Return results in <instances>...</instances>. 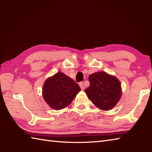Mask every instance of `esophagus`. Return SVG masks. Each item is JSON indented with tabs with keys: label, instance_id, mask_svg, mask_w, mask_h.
Here are the masks:
<instances>
[{
	"label": "esophagus",
	"instance_id": "obj_1",
	"mask_svg": "<svg viewBox=\"0 0 152 152\" xmlns=\"http://www.w3.org/2000/svg\"><path fill=\"white\" fill-rule=\"evenodd\" d=\"M79 85H80V88H81V89H82V90H84V89H85V87H84V86H83V82H80V83H79Z\"/></svg>",
	"mask_w": 152,
	"mask_h": 152
}]
</instances>
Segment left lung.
Instances as JSON below:
<instances>
[{"instance_id": "1", "label": "left lung", "mask_w": 152, "mask_h": 152, "mask_svg": "<svg viewBox=\"0 0 152 152\" xmlns=\"http://www.w3.org/2000/svg\"><path fill=\"white\" fill-rule=\"evenodd\" d=\"M89 81L90 86L85 92L93 104L102 110L114 108L121 96L119 80L105 72H97L89 76Z\"/></svg>"}]
</instances>
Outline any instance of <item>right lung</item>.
Here are the masks:
<instances>
[{
  "mask_svg": "<svg viewBox=\"0 0 152 152\" xmlns=\"http://www.w3.org/2000/svg\"><path fill=\"white\" fill-rule=\"evenodd\" d=\"M80 89L72 78L60 72L46 80L43 86L42 95L51 108L59 110L69 106Z\"/></svg>",
  "mask_w": 152,
  "mask_h": 152,
  "instance_id": "obj_1",
  "label": "right lung"
}]
</instances>
